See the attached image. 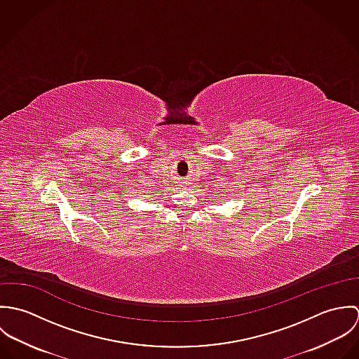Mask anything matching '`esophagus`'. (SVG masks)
<instances>
[{
    "label": "esophagus",
    "instance_id": "1",
    "mask_svg": "<svg viewBox=\"0 0 359 359\" xmlns=\"http://www.w3.org/2000/svg\"><path fill=\"white\" fill-rule=\"evenodd\" d=\"M180 182H181L182 187H188V185H189V181H187V180H181Z\"/></svg>",
    "mask_w": 359,
    "mask_h": 359
}]
</instances>
